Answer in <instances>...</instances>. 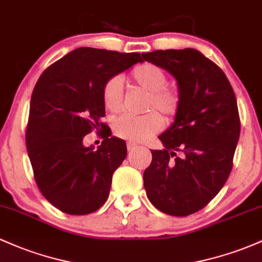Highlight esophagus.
Masks as SVG:
<instances>
[{
    "label": "esophagus",
    "instance_id": "34e87169",
    "mask_svg": "<svg viewBox=\"0 0 262 262\" xmlns=\"http://www.w3.org/2000/svg\"><path fill=\"white\" fill-rule=\"evenodd\" d=\"M126 148H128V150L130 151V150H134V149L138 148V145L136 144V143H132V142H129V143H126Z\"/></svg>",
    "mask_w": 262,
    "mask_h": 262
}]
</instances>
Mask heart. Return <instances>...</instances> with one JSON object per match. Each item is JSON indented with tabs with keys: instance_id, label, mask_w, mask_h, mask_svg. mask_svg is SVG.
<instances>
[{
	"instance_id": "b5f03b06",
	"label": "heart",
	"mask_w": 262,
	"mask_h": 262,
	"mask_svg": "<svg viewBox=\"0 0 262 262\" xmlns=\"http://www.w3.org/2000/svg\"><path fill=\"white\" fill-rule=\"evenodd\" d=\"M166 73L159 66L151 63L138 64L128 74L129 84L148 93L145 111H155L171 119L178 113L180 105L179 92L166 87ZM103 104L111 113H119L123 109V87L117 77L105 82L102 92ZM163 118L157 112H149L144 116H122L113 123V132L117 137L129 142H144L153 134L162 130Z\"/></svg>"
}]
</instances>
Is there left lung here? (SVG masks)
<instances>
[{
  "instance_id": "8db88e82",
  "label": "left lung",
  "mask_w": 262,
  "mask_h": 262,
  "mask_svg": "<svg viewBox=\"0 0 262 262\" xmlns=\"http://www.w3.org/2000/svg\"><path fill=\"white\" fill-rule=\"evenodd\" d=\"M177 79L180 105L159 136L143 179L158 210L188 216L214 199L228 180L240 137L234 89L219 66L192 48L142 53Z\"/></svg>"
}]
</instances>
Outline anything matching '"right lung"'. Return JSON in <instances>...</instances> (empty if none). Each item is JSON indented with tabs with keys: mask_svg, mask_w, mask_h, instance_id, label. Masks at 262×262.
Segmentation results:
<instances>
[{
	"mask_svg": "<svg viewBox=\"0 0 262 262\" xmlns=\"http://www.w3.org/2000/svg\"><path fill=\"white\" fill-rule=\"evenodd\" d=\"M138 62L140 53L80 47L50 66L31 97L26 146L37 186L53 206L70 215L98 210L108 199L114 170L126 157L123 139L111 137L105 116V82ZM101 129L98 148L82 138Z\"/></svg>",
	"mask_w": 262,
	"mask_h": 262,
	"instance_id": "obj_1",
	"label": "right lung"
}]
</instances>
